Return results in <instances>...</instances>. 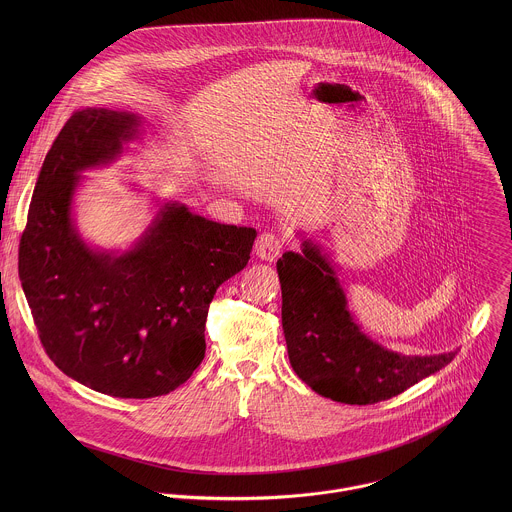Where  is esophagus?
<instances>
[{
	"instance_id": "34e87169",
	"label": "esophagus",
	"mask_w": 512,
	"mask_h": 512,
	"mask_svg": "<svg viewBox=\"0 0 512 512\" xmlns=\"http://www.w3.org/2000/svg\"><path fill=\"white\" fill-rule=\"evenodd\" d=\"M282 238L274 232H262L258 238H256V244H254V252L258 258L266 260V262H274L280 252H282Z\"/></svg>"
}]
</instances>
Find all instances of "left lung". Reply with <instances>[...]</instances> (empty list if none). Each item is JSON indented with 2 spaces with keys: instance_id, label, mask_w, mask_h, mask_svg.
Returning a JSON list of instances; mask_svg holds the SVG:
<instances>
[{
  "instance_id": "left-lung-1",
  "label": "left lung",
  "mask_w": 512,
  "mask_h": 512,
  "mask_svg": "<svg viewBox=\"0 0 512 512\" xmlns=\"http://www.w3.org/2000/svg\"><path fill=\"white\" fill-rule=\"evenodd\" d=\"M278 260L282 325L295 374L317 394L341 404H374L398 396L449 365L443 355H400L368 339L347 309L337 274L319 246Z\"/></svg>"
}]
</instances>
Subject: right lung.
Returning <instances> with one entry per match:
<instances>
[{"mask_svg": "<svg viewBox=\"0 0 512 512\" xmlns=\"http://www.w3.org/2000/svg\"><path fill=\"white\" fill-rule=\"evenodd\" d=\"M138 126L128 112H74L43 161L19 242V280L49 359L116 398L169 394L201 365L209 305L256 238L167 203L132 250H92L71 217L78 173L110 163Z\"/></svg>", "mask_w": 512, "mask_h": 512, "instance_id": "obj_1", "label": "right lung"}]
</instances>
